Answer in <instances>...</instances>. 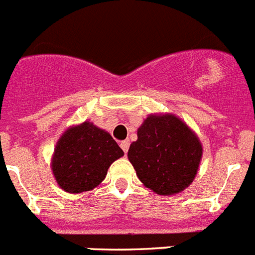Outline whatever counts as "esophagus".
<instances>
[{
    "mask_svg": "<svg viewBox=\"0 0 255 255\" xmlns=\"http://www.w3.org/2000/svg\"><path fill=\"white\" fill-rule=\"evenodd\" d=\"M121 148L123 150V152L127 153L128 152V148H129V142L128 141H122L121 142Z\"/></svg>",
    "mask_w": 255,
    "mask_h": 255,
    "instance_id": "34e87169",
    "label": "esophagus"
}]
</instances>
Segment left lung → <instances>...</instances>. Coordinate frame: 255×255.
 Segmentation results:
<instances>
[{
  "mask_svg": "<svg viewBox=\"0 0 255 255\" xmlns=\"http://www.w3.org/2000/svg\"><path fill=\"white\" fill-rule=\"evenodd\" d=\"M128 159L137 176L157 194H175L193 182L202 157L199 139L175 116H150L138 128Z\"/></svg>",
  "mask_w": 255,
  "mask_h": 255,
  "instance_id": "left-lung-1",
  "label": "left lung"
}]
</instances>
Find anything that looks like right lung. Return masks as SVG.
Returning <instances> with one entry per match:
<instances>
[{"label": "right lung", "mask_w": 255, "mask_h": 255, "mask_svg": "<svg viewBox=\"0 0 255 255\" xmlns=\"http://www.w3.org/2000/svg\"><path fill=\"white\" fill-rule=\"evenodd\" d=\"M125 155L105 130L90 122L72 127L59 138L52 170L59 187L70 193L91 190L104 180L112 162Z\"/></svg>", "instance_id": "obj_1"}]
</instances>
